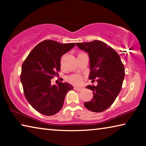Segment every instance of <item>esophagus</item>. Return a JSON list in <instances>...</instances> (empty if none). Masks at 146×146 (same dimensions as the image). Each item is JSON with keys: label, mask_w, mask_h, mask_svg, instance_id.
<instances>
[{"label": "esophagus", "mask_w": 146, "mask_h": 146, "mask_svg": "<svg viewBox=\"0 0 146 146\" xmlns=\"http://www.w3.org/2000/svg\"><path fill=\"white\" fill-rule=\"evenodd\" d=\"M74 90H76V91H81V90H82V88H77V87H74Z\"/></svg>", "instance_id": "esophagus-1"}]
</instances>
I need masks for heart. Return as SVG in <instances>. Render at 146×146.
<instances>
[{"label": "heart", "instance_id": "b5f03b06", "mask_svg": "<svg viewBox=\"0 0 146 146\" xmlns=\"http://www.w3.org/2000/svg\"><path fill=\"white\" fill-rule=\"evenodd\" d=\"M68 80L72 84L79 86L82 82V78L80 75L75 74V75H71L70 76H68Z\"/></svg>", "mask_w": 146, "mask_h": 146}]
</instances>
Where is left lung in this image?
Instances as JSON below:
<instances>
[{
    "mask_svg": "<svg viewBox=\"0 0 146 146\" xmlns=\"http://www.w3.org/2000/svg\"><path fill=\"white\" fill-rule=\"evenodd\" d=\"M76 46L88 53L90 62L89 78L96 80L97 86H88L93 92V99L84 106L93 112H102L114 102L122 89L125 70L118 54L111 47L100 40L76 43Z\"/></svg>",
    "mask_w": 146,
    "mask_h": 146,
    "instance_id": "8db88e82",
    "label": "left lung"
}]
</instances>
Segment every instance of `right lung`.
Returning a JSON list of instances; mask_svg holds the SVG:
<instances>
[{
	"label": "right lung",
	"instance_id": "1",
	"mask_svg": "<svg viewBox=\"0 0 146 146\" xmlns=\"http://www.w3.org/2000/svg\"><path fill=\"white\" fill-rule=\"evenodd\" d=\"M75 46L45 40L32 49L22 65L21 80L28 102L41 114L51 116L62 108L66 94L73 87L60 82L51 85L60 70L61 56Z\"/></svg>",
	"mask_w": 146,
	"mask_h": 146
}]
</instances>
